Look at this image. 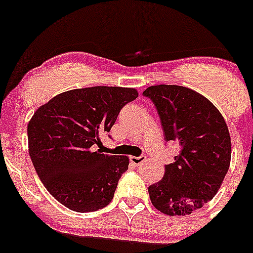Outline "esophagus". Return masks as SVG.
<instances>
[{
    "instance_id": "1",
    "label": "esophagus",
    "mask_w": 253,
    "mask_h": 253,
    "mask_svg": "<svg viewBox=\"0 0 253 253\" xmlns=\"http://www.w3.org/2000/svg\"><path fill=\"white\" fill-rule=\"evenodd\" d=\"M145 159H147V157H145V155H140V157H134V155H131L130 157V162L133 164H135V166L142 164L143 162H145Z\"/></svg>"
}]
</instances>
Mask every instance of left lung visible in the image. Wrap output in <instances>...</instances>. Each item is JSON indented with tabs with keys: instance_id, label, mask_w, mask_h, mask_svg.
<instances>
[{
	"instance_id": "8db88e82",
	"label": "left lung",
	"mask_w": 253,
	"mask_h": 253,
	"mask_svg": "<svg viewBox=\"0 0 253 253\" xmlns=\"http://www.w3.org/2000/svg\"><path fill=\"white\" fill-rule=\"evenodd\" d=\"M158 110L166 140H177L179 154L163 178L149 185L150 201L168 216H185L216 196L231 163V136L218 109L179 85H154L143 92Z\"/></svg>"
}]
</instances>
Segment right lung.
Returning a JSON list of instances; mask_svg holds the SVG:
<instances>
[{
	"mask_svg": "<svg viewBox=\"0 0 253 253\" xmlns=\"http://www.w3.org/2000/svg\"><path fill=\"white\" fill-rule=\"evenodd\" d=\"M136 98L133 87H84L61 92L35 111L27 125L30 157L45 188L65 207L85 213L111 202L129 158L95 152L94 145Z\"/></svg>",
	"mask_w": 253,
	"mask_h": 253,
	"instance_id": "add662e5",
	"label": "right lung"
}]
</instances>
